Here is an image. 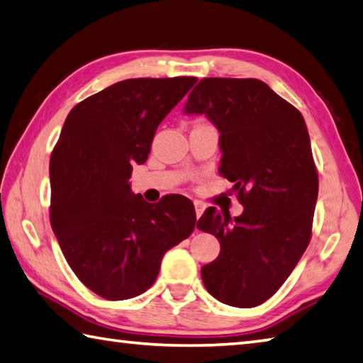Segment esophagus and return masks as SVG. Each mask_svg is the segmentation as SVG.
<instances>
[{
    "label": "esophagus",
    "instance_id": "34e87169",
    "mask_svg": "<svg viewBox=\"0 0 363 363\" xmlns=\"http://www.w3.org/2000/svg\"><path fill=\"white\" fill-rule=\"evenodd\" d=\"M194 208H196V216L201 218V215L203 213V210H205V205L199 201H194Z\"/></svg>",
    "mask_w": 363,
    "mask_h": 363
}]
</instances>
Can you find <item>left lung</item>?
Returning a JSON list of instances; mask_svg holds the SVG:
<instances>
[{
    "instance_id": "8db88e82",
    "label": "left lung",
    "mask_w": 363,
    "mask_h": 363,
    "mask_svg": "<svg viewBox=\"0 0 363 363\" xmlns=\"http://www.w3.org/2000/svg\"><path fill=\"white\" fill-rule=\"evenodd\" d=\"M184 113H205L218 128L220 174L245 207L234 220L210 207L197 221L221 245L202 267L203 286L225 305L257 306L281 288L311 240L319 180L305 120L257 79H202Z\"/></svg>"
}]
</instances>
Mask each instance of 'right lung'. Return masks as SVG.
Listing matches in <instances>:
<instances>
[{
  "mask_svg": "<svg viewBox=\"0 0 363 363\" xmlns=\"http://www.w3.org/2000/svg\"><path fill=\"white\" fill-rule=\"evenodd\" d=\"M197 77L128 79L79 102L50 156V224L88 289L107 300L140 296L166 251L193 234L183 196L148 203L128 180L148 158L160 123ZM179 200L184 201L180 206Z\"/></svg>",
  "mask_w": 363,
  "mask_h": 363,
  "instance_id": "obj_1",
  "label": "right lung"
}]
</instances>
